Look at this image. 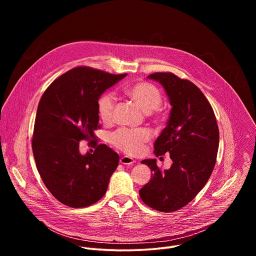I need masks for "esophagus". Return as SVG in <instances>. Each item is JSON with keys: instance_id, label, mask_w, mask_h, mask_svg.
Here are the masks:
<instances>
[{"instance_id": "1", "label": "esophagus", "mask_w": 256, "mask_h": 256, "mask_svg": "<svg viewBox=\"0 0 256 256\" xmlns=\"http://www.w3.org/2000/svg\"><path fill=\"white\" fill-rule=\"evenodd\" d=\"M120 164H124V165H132V164H134L136 161H134L132 158H130V157L124 156V157H122V158L120 159Z\"/></svg>"}]
</instances>
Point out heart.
<instances>
[{
    "mask_svg": "<svg viewBox=\"0 0 256 256\" xmlns=\"http://www.w3.org/2000/svg\"><path fill=\"white\" fill-rule=\"evenodd\" d=\"M124 93L144 114H151L161 106L162 95L159 89L147 82H136L128 86ZM114 112V97L112 93H104L98 100V114L101 120L108 124L112 122ZM151 138L150 132L146 130L120 128L114 132L109 142L114 147L126 154L138 155L142 146Z\"/></svg>",
    "mask_w": 256,
    "mask_h": 256,
    "instance_id": "obj_1",
    "label": "heart"
}]
</instances>
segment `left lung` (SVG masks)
I'll return each mask as SVG.
<instances>
[{"label": "left lung", "instance_id": "obj_1", "mask_svg": "<svg viewBox=\"0 0 256 256\" xmlns=\"http://www.w3.org/2000/svg\"><path fill=\"white\" fill-rule=\"evenodd\" d=\"M148 78L162 84L172 106L154 149L157 157L169 153L173 163L162 171L155 159L142 160L153 174L140 196L150 208L169 212L186 206L206 186L216 160L218 128L210 102L192 82L165 72Z\"/></svg>", "mask_w": 256, "mask_h": 256}]
</instances>
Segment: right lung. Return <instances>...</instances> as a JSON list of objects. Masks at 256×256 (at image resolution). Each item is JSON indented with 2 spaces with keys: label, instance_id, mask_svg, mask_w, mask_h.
Masks as SVG:
<instances>
[{
  "label": "right lung",
  "instance_id": "right-lung-1",
  "mask_svg": "<svg viewBox=\"0 0 256 256\" xmlns=\"http://www.w3.org/2000/svg\"><path fill=\"white\" fill-rule=\"evenodd\" d=\"M126 74L112 75L90 66H77L56 79L40 101L32 151L36 168L50 194L70 208L97 202L106 192L120 156L97 144L98 99ZM96 151L81 156L80 142Z\"/></svg>",
  "mask_w": 256,
  "mask_h": 256
}]
</instances>
